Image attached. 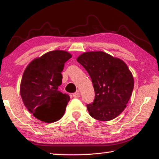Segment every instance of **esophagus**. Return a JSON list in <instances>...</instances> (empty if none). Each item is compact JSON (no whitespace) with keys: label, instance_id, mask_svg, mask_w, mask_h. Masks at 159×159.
Listing matches in <instances>:
<instances>
[{"label":"esophagus","instance_id":"34e87169","mask_svg":"<svg viewBox=\"0 0 159 159\" xmlns=\"http://www.w3.org/2000/svg\"><path fill=\"white\" fill-rule=\"evenodd\" d=\"M73 97L75 98H79L80 97V92L78 90L75 93H74V94H73Z\"/></svg>","mask_w":159,"mask_h":159}]
</instances>
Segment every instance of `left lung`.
Returning <instances> with one entry per match:
<instances>
[{
  "instance_id": "1",
  "label": "left lung",
  "mask_w": 159,
  "mask_h": 159,
  "mask_svg": "<svg viewBox=\"0 0 159 159\" xmlns=\"http://www.w3.org/2000/svg\"><path fill=\"white\" fill-rule=\"evenodd\" d=\"M91 78L95 99L88 104L90 115L110 121L125 109L134 89V78L127 64L107 53L87 52L77 58Z\"/></svg>"
}]
</instances>
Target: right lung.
I'll use <instances>...</instances> for the list:
<instances>
[{
    "instance_id": "obj_1",
    "label": "right lung",
    "mask_w": 159,
    "mask_h": 159,
    "mask_svg": "<svg viewBox=\"0 0 159 159\" xmlns=\"http://www.w3.org/2000/svg\"><path fill=\"white\" fill-rule=\"evenodd\" d=\"M71 57L68 52L54 50L32 60L25 69L20 93L25 106L37 119L51 123L64 115L70 97L58 87L65 62Z\"/></svg>"
}]
</instances>
